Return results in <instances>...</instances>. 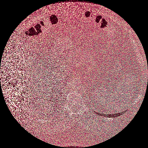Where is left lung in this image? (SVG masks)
I'll return each instance as SVG.
<instances>
[{
  "label": "left lung",
  "instance_id": "1",
  "mask_svg": "<svg viewBox=\"0 0 148 148\" xmlns=\"http://www.w3.org/2000/svg\"><path fill=\"white\" fill-rule=\"evenodd\" d=\"M122 113H123V112H122ZM122 113L120 112V113H119H119H118V114L116 113V114H110H110H107H107H106H106H104V115H107V116H108V117H109H109H110V116H112V117H115V116H116V117H117V116H120Z\"/></svg>",
  "mask_w": 148,
  "mask_h": 148
}]
</instances>
